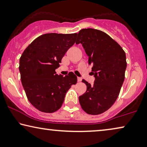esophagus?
<instances>
[{
  "mask_svg": "<svg viewBox=\"0 0 147 147\" xmlns=\"http://www.w3.org/2000/svg\"><path fill=\"white\" fill-rule=\"evenodd\" d=\"M77 80H78V82H80V81L82 80V78H81L80 77H78Z\"/></svg>",
  "mask_w": 147,
  "mask_h": 147,
  "instance_id": "obj_1",
  "label": "esophagus"
}]
</instances>
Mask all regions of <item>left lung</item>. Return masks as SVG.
Wrapping results in <instances>:
<instances>
[{
    "instance_id": "8db88e82",
    "label": "left lung",
    "mask_w": 147,
    "mask_h": 147,
    "mask_svg": "<svg viewBox=\"0 0 147 147\" xmlns=\"http://www.w3.org/2000/svg\"><path fill=\"white\" fill-rule=\"evenodd\" d=\"M79 43L88 56L95 76L92 86L82 80L87 89L79 97L80 104L88 114H101L113 106L119 94L127 67L125 53L108 34L92 28L80 30L76 44Z\"/></svg>"
}]
</instances>
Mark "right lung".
<instances>
[{
	"mask_svg": "<svg viewBox=\"0 0 147 147\" xmlns=\"http://www.w3.org/2000/svg\"><path fill=\"white\" fill-rule=\"evenodd\" d=\"M76 35H41L26 47L20 59L22 84L29 102L39 111H57L67 92L77 82V77L72 72L65 76L55 72L67 50L75 43Z\"/></svg>",
	"mask_w": 147,
	"mask_h": 147,
	"instance_id": "obj_1",
	"label": "right lung"
}]
</instances>
